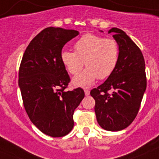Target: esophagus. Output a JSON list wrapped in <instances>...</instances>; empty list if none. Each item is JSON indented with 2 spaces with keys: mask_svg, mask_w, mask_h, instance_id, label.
Segmentation results:
<instances>
[{
  "mask_svg": "<svg viewBox=\"0 0 159 159\" xmlns=\"http://www.w3.org/2000/svg\"><path fill=\"white\" fill-rule=\"evenodd\" d=\"M84 92H85V95H86V96H88V95L90 94L89 89H84Z\"/></svg>",
  "mask_w": 159,
  "mask_h": 159,
  "instance_id": "34e87169",
  "label": "esophagus"
}]
</instances>
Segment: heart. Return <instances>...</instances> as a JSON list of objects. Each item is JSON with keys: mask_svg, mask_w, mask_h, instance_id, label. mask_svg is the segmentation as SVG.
<instances>
[{"mask_svg": "<svg viewBox=\"0 0 159 159\" xmlns=\"http://www.w3.org/2000/svg\"><path fill=\"white\" fill-rule=\"evenodd\" d=\"M75 52L63 50L61 60L67 72L78 74L84 66L87 68L73 79L77 87H89L97 79H105L116 69L120 56L118 42L94 34L82 35L73 45Z\"/></svg>", "mask_w": 159, "mask_h": 159, "instance_id": "b5f03b06", "label": "heart"}]
</instances>
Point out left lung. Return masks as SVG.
<instances>
[{"instance_id": "1", "label": "left lung", "mask_w": 159, "mask_h": 159, "mask_svg": "<svg viewBox=\"0 0 159 159\" xmlns=\"http://www.w3.org/2000/svg\"><path fill=\"white\" fill-rule=\"evenodd\" d=\"M119 43L116 69L104 83L92 89L95 113L101 127L109 131L127 128L135 119L147 87L145 62L140 48L118 28L108 32ZM110 90L111 93H109Z\"/></svg>"}]
</instances>
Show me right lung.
Returning <instances> with one entry per match:
<instances>
[{
  "mask_svg": "<svg viewBox=\"0 0 159 159\" xmlns=\"http://www.w3.org/2000/svg\"><path fill=\"white\" fill-rule=\"evenodd\" d=\"M78 31L48 27L26 48L19 69L23 104L32 123L51 137H62L72 130L73 113L84 98V91H65L70 77L61 60L63 46Z\"/></svg>",
  "mask_w": 159,
  "mask_h": 159,
  "instance_id": "right-lung-1",
  "label": "right lung"
}]
</instances>
